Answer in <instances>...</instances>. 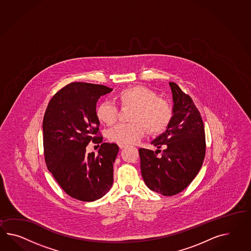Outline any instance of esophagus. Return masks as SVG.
<instances>
[{"label":"esophagus","instance_id":"esophagus-1","mask_svg":"<svg viewBox=\"0 0 251 251\" xmlns=\"http://www.w3.org/2000/svg\"><path fill=\"white\" fill-rule=\"evenodd\" d=\"M124 147H126L125 144H119V148H120V149H123Z\"/></svg>","mask_w":251,"mask_h":251}]
</instances>
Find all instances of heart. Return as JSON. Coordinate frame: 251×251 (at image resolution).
<instances>
[{"label":"heart","instance_id":"obj_1","mask_svg":"<svg viewBox=\"0 0 251 251\" xmlns=\"http://www.w3.org/2000/svg\"><path fill=\"white\" fill-rule=\"evenodd\" d=\"M122 108L134 109L131 113L132 123L120 124L108 132V139L118 144H133L140 141L146 131L160 134L170 126L173 117L171 104L159 97L158 92L145 86H132L123 89L116 95ZM99 122L112 126L119 117V109L109 100L99 103L95 110Z\"/></svg>","mask_w":251,"mask_h":251}]
</instances>
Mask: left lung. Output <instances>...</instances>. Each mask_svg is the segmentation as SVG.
<instances>
[{
  "label": "left lung",
  "instance_id": "obj_1",
  "mask_svg": "<svg viewBox=\"0 0 251 251\" xmlns=\"http://www.w3.org/2000/svg\"><path fill=\"white\" fill-rule=\"evenodd\" d=\"M170 86L174 103L171 124L151 142L158 149L156 151L139 150L144 182L150 190L163 196L176 195L190 185L201 170L206 152L200 111L191 97L175 82H170ZM158 152H162L160 156Z\"/></svg>",
  "mask_w": 251,
  "mask_h": 251
}]
</instances>
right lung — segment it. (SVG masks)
<instances>
[{
	"mask_svg": "<svg viewBox=\"0 0 251 251\" xmlns=\"http://www.w3.org/2000/svg\"><path fill=\"white\" fill-rule=\"evenodd\" d=\"M111 91L107 86L72 82L50 99L43 117L46 166L61 189L81 201L100 199L113 182L119 147L102 143L95 114L100 97ZM91 141L101 144L97 155L85 152Z\"/></svg>",
	"mask_w": 251,
	"mask_h": 251,
	"instance_id": "1",
	"label": "right lung"
}]
</instances>
